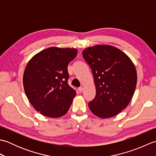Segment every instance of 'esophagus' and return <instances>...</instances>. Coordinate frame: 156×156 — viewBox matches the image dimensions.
<instances>
[{
  "label": "esophagus",
  "instance_id": "obj_1",
  "mask_svg": "<svg viewBox=\"0 0 156 156\" xmlns=\"http://www.w3.org/2000/svg\"><path fill=\"white\" fill-rule=\"evenodd\" d=\"M78 90L79 92H80V93H81V92H82V91H83V88H82V87L78 88Z\"/></svg>",
  "mask_w": 156,
  "mask_h": 156
}]
</instances>
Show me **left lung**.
<instances>
[{"mask_svg":"<svg viewBox=\"0 0 156 156\" xmlns=\"http://www.w3.org/2000/svg\"><path fill=\"white\" fill-rule=\"evenodd\" d=\"M90 66L96 97L89 102L92 112L101 118L114 117L131 100L137 84V72L128 56L111 45H98L82 51Z\"/></svg>","mask_w":156,"mask_h":156,"instance_id":"obj_1","label":"left lung"}]
</instances>
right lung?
Masks as SVG:
<instances>
[{
    "instance_id": "obj_1",
    "label": "right lung",
    "mask_w": 156,
    "mask_h": 156,
    "mask_svg": "<svg viewBox=\"0 0 156 156\" xmlns=\"http://www.w3.org/2000/svg\"><path fill=\"white\" fill-rule=\"evenodd\" d=\"M77 53L76 49L49 48L26 66L23 79L26 96L43 115L59 117L68 111L76 92L68 84V65Z\"/></svg>"
}]
</instances>
